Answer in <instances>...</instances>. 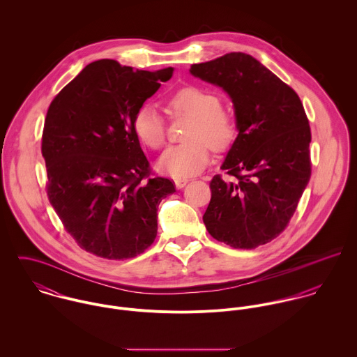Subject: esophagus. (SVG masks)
Segmentation results:
<instances>
[{
    "mask_svg": "<svg viewBox=\"0 0 357 357\" xmlns=\"http://www.w3.org/2000/svg\"><path fill=\"white\" fill-rule=\"evenodd\" d=\"M188 181H190V180H188L187 177H183V178H176V180H174V184H176V187H177L178 190H181L183 187L187 185Z\"/></svg>",
    "mask_w": 357,
    "mask_h": 357,
    "instance_id": "esophagus-1",
    "label": "esophagus"
}]
</instances>
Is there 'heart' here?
I'll return each instance as SVG.
<instances>
[{
	"instance_id": "1",
	"label": "heart",
	"mask_w": 357,
	"mask_h": 357,
	"mask_svg": "<svg viewBox=\"0 0 357 357\" xmlns=\"http://www.w3.org/2000/svg\"><path fill=\"white\" fill-rule=\"evenodd\" d=\"M170 116H188L191 122L184 133L187 143L167 149L159 159V169L183 178L198 174L208 163V146L218 151L235 136V119L221 107V99L199 86H184L167 99ZM137 139L151 150H159L166 142V122L153 105H143L133 118Z\"/></svg>"
}]
</instances>
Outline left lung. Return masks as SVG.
<instances>
[{
  "label": "left lung",
  "instance_id": "left-lung-1",
  "mask_svg": "<svg viewBox=\"0 0 357 357\" xmlns=\"http://www.w3.org/2000/svg\"><path fill=\"white\" fill-rule=\"evenodd\" d=\"M191 74L232 99L239 135L210 181L208 234L234 249H255L290 222L310 172V128L298 95L253 56L231 52L192 64Z\"/></svg>",
  "mask_w": 357,
  "mask_h": 357
}]
</instances>
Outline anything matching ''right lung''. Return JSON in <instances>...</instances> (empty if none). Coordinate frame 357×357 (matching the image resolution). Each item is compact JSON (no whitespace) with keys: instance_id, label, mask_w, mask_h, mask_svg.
Instances as JSON below:
<instances>
[{"instance_id":"add662e5","label":"right lung","mask_w":357,"mask_h":357,"mask_svg":"<svg viewBox=\"0 0 357 357\" xmlns=\"http://www.w3.org/2000/svg\"><path fill=\"white\" fill-rule=\"evenodd\" d=\"M172 74V67L151 73L102 59L48 108L41 146L48 198L64 229L91 255L133 258L156 238L158 206L176 185L153 176L133 118Z\"/></svg>"}]
</instances>
